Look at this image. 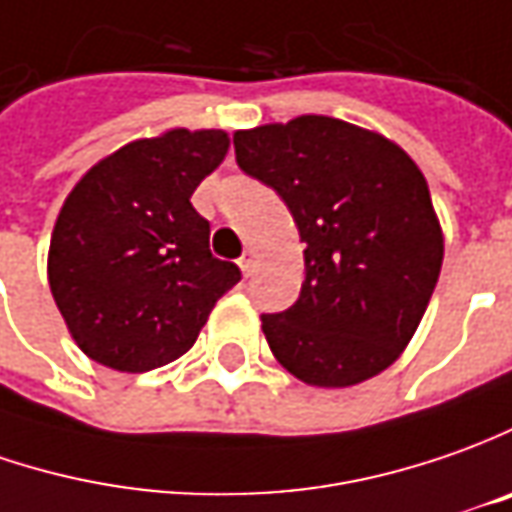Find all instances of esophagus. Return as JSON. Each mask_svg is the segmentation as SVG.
Returning <instances> with one entry per match:
<instances>
[{
  "label": "esophagus",
  "instance_id": "obj_1",
  "mask_svg": "<svg viewBox=\"0 0 512 512\" xmlns=\"http://www.w3.org/2000/svg\"><path fill=\"white\" fill-rule=\"evenodd\" d=\"M238 266H240V272L249 277V274L255 272V255H252V252H246V255L238 260Z\"/></svg>",
  "mask_w": 512,
  "mask_h": 512
}]
</instances>
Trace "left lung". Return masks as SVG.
<instances>
[{
  "mask_svg": "<svg viewBox=\"0 0 512 512\" xmlns=\"http://www.w3.org/2000/svg\"><path fill=\"white\" fill-rule=\"evenodd\" d=\"M235 155L306 243L297 303L260 317L274 360L317 388L377 377L411 343L442 272L425 175L391 138L328 115L238 130Z\"/></svg>",
  "mask_w": 512,
  "mask_h": 512,
  "instance_id": "8db88e82",
  "label": "left lung"
}]
</instances>
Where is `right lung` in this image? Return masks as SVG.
<instances>
[{
	"label": "right lung",
	"mask_w": 512,
	"mask_h": 512,
	"mask_svg": "<svg viewBox=\"0 0 512 512\" xmlns=\"http://www.w3.org/2000/svg\"><path fill=\"white\" fill-rule=\"evenodd\" d=\"M226 152L223 130L135 138L64 198L47 283L90 360L127 374L178 360L240 280L235 263L212 257L209 221L189 203Z\"/></svg>",
	"instance_id": "obj_1"
}]
</instances>
